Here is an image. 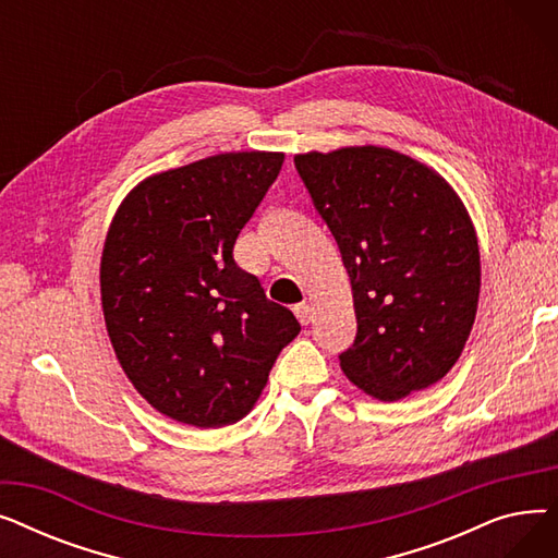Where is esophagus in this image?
<instances>
[{
    "label": "esophagus",
    "instance_id": "1",
    "mask_svg": "<svg viewBox=\"0 0 558 558\" xmlns=\"http://www.w3.org/2000/svg\"><path fill=\"white\" fill-rule=\"evenodd\" d=\"M294 312H296V316H299V320L303 326H307L310 320H312V305L310 303H299L296 307H294Z\"/></svg>",
    "mask_w": 558,
    "mask_h": 558
}]
</instances>
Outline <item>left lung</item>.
Returning a JSON list of instances; mask_svg holds the SVG:
<instances>
[{"instance_id":"obj_1","label":"left lung","mask_w":558,"mask_h":558,"mask_svg":"<svg viewBox=\"0 0 558 558\" xmlns=\"http://www.w3.org/2000/svg\"><path fill=\"white\" fill-rule=\"evenodd\" d=\"M294 165L353 287L357 337L341 371L385 402L436 385L480 301V246L461 198L434 169L385 146L299 154Z\"/></svg>"}]
</instances>
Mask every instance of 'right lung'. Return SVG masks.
I'll list each match as a JSON object with an SVG mask.
<instances>
[{
	"instance_id": "right-lung-1",
	"label": "right lung",
	"mask_w": 558,
	"mask_h": 558,
	"mask_svg": "<svg viewBox=\"0 0 558 558\" xmlns=\"http://www.w3.org/2000/svg\"><path fill=\"white\" fill-rule=\"evenodd\" d=\"M282 160L203 158L144 179L114 213L101 255L106 330L137 393L173 421H242L301 332L232 257Z\"/></svg>"
}]
</instances>
